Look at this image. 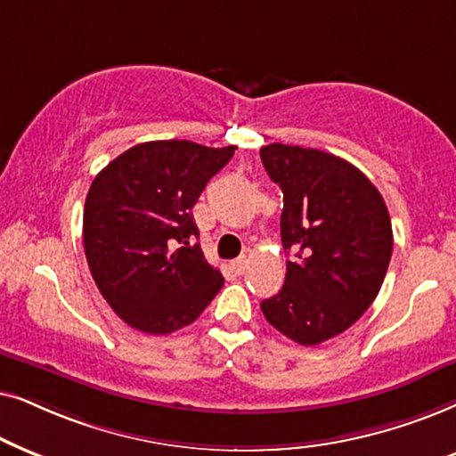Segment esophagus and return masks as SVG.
I'll return each instance as SVG.
<instances>
[{
  "mask_svg": "<svg viewBox=\"0 0 456 456\" xmlns=\"http://www.w3.org/2000/svg\"><path fill=\"white\" fill-rule=\"evenodd\" d=\"M232 269H233L235 273H238V275H244L246 269H248V258H246V256L235 258L233 263H232Z\"/></svg>",
  "mask_w": 456,
  "mask_h": 456,
  "instance_id": "34e87169",
  "label": "esophagus"
}]
</instances>
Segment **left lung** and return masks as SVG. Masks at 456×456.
<instances>
[{"mask_svg": "<svg viewBox=\"0 0 456 456\" xmlns=\"http://www.w3.org/2000/svg\"><path fill=\"white\" fill-rule=\"evenodd\" d=\"M260 160L283 191L281 244L291 252L283 288L260 308L285 338L317 346L354 325L379 294L390 215L378 187L342 158L271 143Z\"/></svg>", "mask_w": 456, "mask_h": 456, "instance_id": "8db88e82", "label": "left lung"}]
</instances>
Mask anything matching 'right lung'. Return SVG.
Segmentation results:
<instances>
[{"label":"right lung","instance_id":"add662e5","mask_svg":"<svg viewBox=\"0 0 456 456\" xmlns=\"http://www.w3.org/2000/svg\"><path fill=\"white\" fill-rule=\"evenodd\" d=\"M235 145L167 139L133 145L102 168L83 212L85 256L112 311L151 336L196 321L223 288L193 244L191 208Z\"/></svg>","mask_w":456,"mask_h":456}]
</instances>
